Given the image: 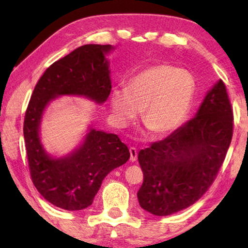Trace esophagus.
I'll return each instance as SVG.
<instances>
[{"label":"esophagus","mask_w":248,"mask_h":248,"mask_svg":"<svg viewBox=\"0 0 248 248\" xmlns=\"http://www.w3.org/2000/svg\"><path fill=\"white\" fill-rule=\"evenodd\" d=\"M130 159H131L132 162H136L137 158H138V151L136 148H130Z\"/></svg>","instance_id":"1"}]
</instances>
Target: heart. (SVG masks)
I'll use <instances>...</instances> for the list:
<instances>
[{"label": "heart", "instance_id": "1", "mask_svg": "<svg viewBox=\"0 0 248 248\" xmlns=\"http://www.w3.org/2000/svg\"><path fill=\"white\" fill-rule=\"evenodd\" d=\"M190 74L170 65H154L130 79L127 90L111 93L114 123L127 128L142 109L141 118L156 138H165L182 127L189 114L195 96Z\"/></svg>", "mask_w": 248, "mask_h": 248}]
</instances>
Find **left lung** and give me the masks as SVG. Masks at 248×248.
<instances>
[{
  "label": "left lung",
  "instance_id": "left-lung-1",
  "mask_svg": "<svg viewBox=\"0 0 248 248\" xmlns=\"http://www.w3.org/2000/svg\"><path fill=\"white\" fill-rule=\"evenodd\" d=\"M232 134V107L219 79L207 92L194 118L138 154L144 175L137 194L141 208L164 217L198 201L223 164Z\"/></svg>",
  "mask_w": 248,
  "mask_h": 248
}]
</instances>
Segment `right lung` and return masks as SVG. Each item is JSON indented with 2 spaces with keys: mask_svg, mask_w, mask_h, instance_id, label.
Wrapping results in <instances>:
<instances>
[{
  "mask_svg": "<svg viewBox=\"0 0 248 248\" xmlns=\"http://www.w3.org/2000/svg\"><path fill=\"white\" fill-rule=\"evenodd\" d=\"M111 45H84L54 62L37 83L24 121L29 170L39 194L58 208L78 211L93 203L104 178L130 157L115 133L89 124L77 148L62 156L47 152L41 142L46 109L62 96H81L103 105L111 91Z\"/></svg>",
  "mask_w": 248,
  "mask_h": 248,
  "instance_id": "add662e5",
  "label": "right lung"
}]
</instances>
